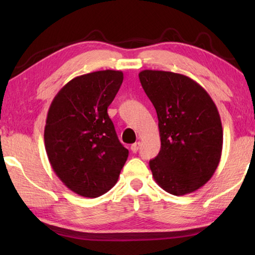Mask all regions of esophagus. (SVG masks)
Segmentation results:
<instances>
[{
  "label": "esophagus",
  "instance_id": "obj_1",
  "mask_svg": "<svg viewBox=\"0 0 255 255\" xmlns=\"http://www.w3.org/2000/svg\"><path fill=\"white\" fill-rule=\"evenodd\" d=\"M139 146H140V143H139V141H137V143L132 144V145L130 146V149H131V152H132V153H136L137 150L139 149Z\"/></svg>",
  "mask_w": 255,
  "mask_h": 255
}]
</instances>
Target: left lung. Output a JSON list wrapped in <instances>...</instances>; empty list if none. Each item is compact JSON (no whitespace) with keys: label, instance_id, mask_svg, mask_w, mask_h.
I'll return each instance as SVG.
<instances>
[{"label":"left lung","instance_id":"left-lung-1","mask_svg":"<svg viewBox=\"0 0 255 255\" xmlns=\"http://www.w3.org/2000/svg\"><path fill=\"white\" fill-rule=\"evenodd\" d=\"M138 76L158 119L161 150L149 161L154 180L174 196L196 191L221 161L223 127L217 107L185 75L144 70Z\"/></svg>","mask_w":255,"mask_h":255}]
</instances>
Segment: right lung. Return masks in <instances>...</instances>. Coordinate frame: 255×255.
Wrapping results in <instances>:
<instances>
[{"mask_svg":"<svg viewBox=\"0 0 255 255\" xmlns=\"http://www.w3.org/2000/svg\"><path fill=\"white\" fill-rule=\"evenodd\" d=\"M122 71L76 76L51 101L45 147L56 175L76 195L97 198L117 183L128 157L108 115L123 83Z\"/></svg>","mask_w":255,"mask_h":255,"instance_id":"right-lung-1","label":"right lung"}]
</instances>
